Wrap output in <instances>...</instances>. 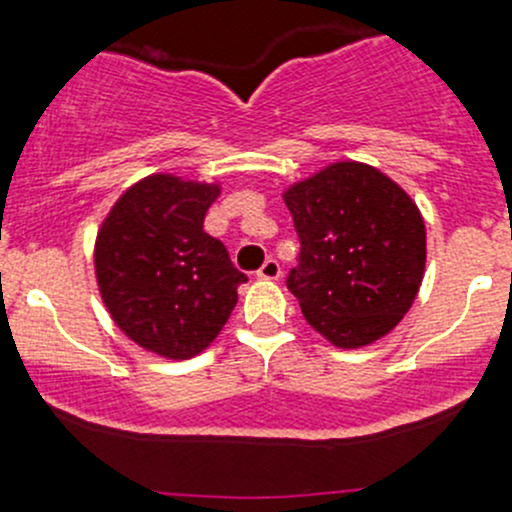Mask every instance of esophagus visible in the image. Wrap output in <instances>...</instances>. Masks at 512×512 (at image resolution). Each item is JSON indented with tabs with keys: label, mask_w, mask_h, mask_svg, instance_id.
I'll return each mask as SVG.
<instances>
[{
	"label": "esophagus",
	"mask_w": 512,
	"mask_h": 512,
	"mask_svg": "<svg viewBox=\"0 0 512 512\" xmlns=\"http://www.w3.org/2000/svg\"><path fill=\"white\" fill-rule=\"evenodd\" d=\"M280 272H282L280 262L272 260L270 257V260L262 262V267L257 270V277H262V280H277V277H280Z\"/></svg>",
	"instance_id": "34e87169"
}]
</instances>
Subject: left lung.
Returning <instances> with one entry per match:
<instances>
[{"label":"left lung","instance_id":"left-lung-1","mask_svg":"<svg viewBox=\"0 0 512 512\" xmlns=\"http://www.w3.org/2000/svg\"><path fill=\"white\" fill-rule=\"evenodd\" d=\"M299 237L287 289L342 349L389 334L414 304L426 227L414 200L376 168L334 163L285 193Z\"/></svg>","mask_w":512,"mask_h":512}]
</instances>
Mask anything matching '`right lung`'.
Listing matches in <instances>:
<instances>
[{"label":"right lung","mask_w":512,"mask_h":512,"mask_svg":"<svg viewBox=\"0 0 512 512\" xmlns=\"http://www.w3.org/2000/svg\"><path fill=\"white\" fill-rule=\"evenodd\" d=\"M218 185L151 175L121 195L96 237V277L113 322L168 359L200 354L247 282L203 230Z\"/></svg>","instance_id":"obj_1"}]
</instances>
